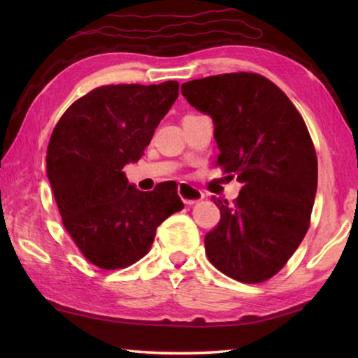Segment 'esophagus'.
<instances>
[{
  "label": "esophagus",
  "instance_id": "1",
  "mask_svg": "<svg viewBox=\"0 0 358 358\" xmlns=\"http://www.w3.org/2000/svg\"><path fill=\"white\" fill-rule=\"evenodd\" d=\"M178 194H180L181 201H183L186 205H192L203 199V192L201 189H197V187H194L187 183L178 185Z\"/></svg>",
  "mask_w": 358,
  "mask_h": 358
}]
</instances>
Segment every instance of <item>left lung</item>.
Here are the masks:
<instances>
[{"label": "left lung", "mask_w": 358, "mask_h": 358, "mask_svg": "<svg viewBox=\"0 0 358 358\" xmlns=\"http://www.w3.org/2000/svg\"><path fill=\"white\" fill-rule=\"evenodd\" d=\"M181 94L213 118L216 166L241 183L234 203L213 199L221 220L205 235L208 260L240 282L270 280L310 229L317 156L305 121L256 72L197 78L181 85Z\"/></svg>", "instance_id": "8db88e82"}]
</instances>
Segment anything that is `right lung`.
<instances>
[{
  "label": "right lung",
  "mask_w": 358,
  "mask_h": 358,
  "mask_svg": "<svg viewBox=\"0 0 358 358\" xmlns=\"http://www.w3.org/2000/svg\"><path fill=\"white\" fill-rule=\"evenodd\" d=\"M178 98V82L104 85L66 110L47 147L63 226L83 257L102 270L126 268L153 245L156 229L183 208L175 183L143 192L123 167L137 162Z\"/></svg>",
  "instance_id": "right-lung-1"
}]
</instances>
